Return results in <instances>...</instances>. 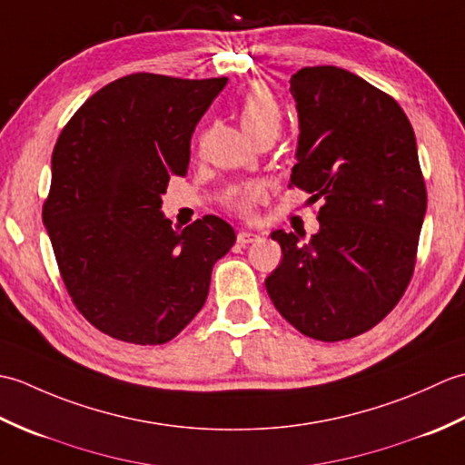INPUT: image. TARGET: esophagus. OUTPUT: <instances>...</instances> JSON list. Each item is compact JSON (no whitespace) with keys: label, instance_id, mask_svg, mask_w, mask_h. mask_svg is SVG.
<instances>
[{"label":"esophagus","instance_id":"obj_1","mask_svg":"<svg viewBox=\"0 0 465 465\" xmlns=\"http://www.w3.org/2000/svg\"><path fill=\"white\" fill-rule=\"evenodd\" d=\"M258 240H260V235L253 233V232H240L238 233V243H242V245H250V243L258 242Z\"/></svg>","mask_w":465,"mask_h":465}]
</instances>
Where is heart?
<instances>
[{"label": "heart", "instance_id": "1", "mask_svg": "<svg viewBox=\"0 0 465 465\" xmlns=\"http://www.w3.org/2000/svg\"><path fill=\"white\" fill-rule=\"evenodd\" d=\"M238 117L242 130L250 135V140L263 134L278 135L282 127V107L275 97L262 85H253L238 104ZM260 190L255 185H245L230 195V207L238 213H248L253 202L258 200Z\"/></svg>", "mask_w": 465, "mask_h": 465}]
</instances>
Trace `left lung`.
I'll return each mask as SVG.
<instances>
[{"label":"left lung","instance_id":"obj_1","mask_svg":"<svg viewBox=\"0 0 465 465\" xmlns=\"http://www.w3.org/2000/svg\"><path fill=\"white\" fill-rule=\"evenodd\" d=\"M290 84L300 117L290 187L322 202L320 232L310 243L272 233L283 258L265 290L295 330L341 341L371 330L406 292L426 183L411 124L391 95L335 65L303 67Z\"/></svg>","mask_w":465,"mask_h":465}]
</instances>
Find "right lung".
Returning a JSON list of instances; mask_svg holds the SVG:
<instances>
[{"label": "right lung", "instance_id": "add662e5", "mask_svg": "<svg viewBox=\"0 0 465 465\" xmlns=\"http://www.w3.org/2000/svg\"><path fill=\"white\" fill-rule=\"evenodd\" d=\"M227 77L132 74L95 92L57 137L44 225L69 298L115 340L160 345L203 308L233 227L203 215L173 230L162 213L183 177L197 122Z\"/></svg>", "mask_w": 465, "mask_h": 465}]
</instances>
